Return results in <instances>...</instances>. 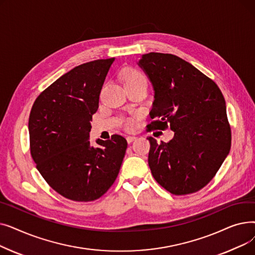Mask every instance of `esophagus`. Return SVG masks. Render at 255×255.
Returning a JSON list of instances; mask_svg holds the SVG:
<instances>
[{
  "label": "esophagus",
  "instance_id": "esophagus-1",
  "mask_svg": "<svg viewBox=\"0 0 255 255\" xmlns=\"http://www.w3.org/2000/svg\"><path fill=\"white\" fill-rule=\"evenodd\" d=\"M136 137L135 136H127L126 137V139H127V141H128V143H130V142H132L133 140H134Z\"/></svg>",
  "mask_w": 255,
  "mask_h": 255
}]
</instances>
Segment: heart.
Listing matches in <instances>:
<instances>
[{
    "label": "heart",
    "instance_id": "heart-1",
    "mask_svg": "<svg viewBox=\"0 0 255 255\" xmlns=\"http://www.w3.org/2000/svg\"><path fill=\"white\" fill-rule=\"evenodd\" d=\"M143 76L140 72L136 71V70H130L127 75H126V78H125V82L126 80H129V79H133V78H137V77H141ZM136 126V120L135 119H128L126 122H125V127L127 129H133L135 128Z\"/></svg>",
    "mask_w": 255,
    "mask_h": 255
}]
</instances>
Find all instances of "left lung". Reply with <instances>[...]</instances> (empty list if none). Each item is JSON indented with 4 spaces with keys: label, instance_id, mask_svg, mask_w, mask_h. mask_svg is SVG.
I'll use <instances>...</instances> for the list:
<instances>
[{
    "label": "left lung",
    "instance_id": "obj_1",
    "mask_svg": "<svg viewBox=\"0 0 255 255\" xmlns=\"http://www.w3.org/2000/svg\"><path fill=\"white\" fill-rule=\"evenodd\" d=\"M138 65L155 91L150 128L169 126L175 132L168 142L148 138L152 175L175 195L197 192L215 177L231 150L222 93L211 78L170 53H145Z\"/></svg>",
    "mask_w": 255,
    "mask_h": 255
}]
</instances>
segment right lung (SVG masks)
Listing matches in <instances>:
<instances>
[{
    "label": "right lung",
    "mask_w": 255,
    "mask_h": 255,
    "mask_svg": "<svg viewBox=\"0 0 255 255\" xmlns=\"http://www.w3.org/2000/svg\"><path fill=\"white\" fill-rule=\"evenodd\" d=\"M115 58L76 66L36 98L29 118L31 155L51 188L74 202H93L115 183L127 140L112 139L92 145V116Z\"/></svg>",
    "instance_id": "right-lung-1"
}]
</instances>
